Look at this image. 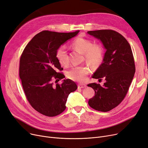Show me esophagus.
<instances>
[{
	"label": "esophagus",
	"instance_id": "34e87169",
	"mask_svg": "<svg viewBox=\"0 0 148 148\" xmlns=\"http://www.w3.org/2000/svg\"><path fill=\"white\" fill-rule=\"evenodd\" d=\"M87 87L86 84H79L78 87V88H86Z\"/></svg>",
	"mask_w": 148,
	"mask_h": 148
}]
</instances>
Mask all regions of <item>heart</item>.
Here are the masks:
<instances>
[{"label": "heart", "instance_id": "b5f03b06", "mask_svg": "<svg viewBox=\"0 0 148 148\" xmlns=\"http://www.w3.org/2000/svg\"><path fill=\"white\" fill-rule=\"evenodd\" d=\"M72 46L84 55L86 61L91 65L99 64L103 58V48L99 44H94L92 41L83 37H77L72 42ZM55 57L62 66L69 64V56L65 45H61L55 52ZM89 69L84 66L73 67L66 73L67 77L72 81L84 82L87 79Z\"/></svg>", "mask_w": 148, "mask_h": 148}]
</instances>
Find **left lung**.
I'll list each match as a JSON object with an SVG mask.
<instances>
[{"label":"left lung","instance_id":"8db88e82","mask_svg":"<svg viewBox=\"0 0 148 148\" xmlns=\"http://www.w3.org/2000/svg\"><path fill=\"white\" fill-rule=\"evenodd\" d=\"M87 33L99 39L107 49L102 63L92 76L106 82L102 87L95 82L88 84L95 92L88 103L97 111L107 112L120 104L127 94L136 72L134 59L130 45L119 32L103 29Z\"/></svg>","mask_w":148,"mask_h":148}]
</instances>
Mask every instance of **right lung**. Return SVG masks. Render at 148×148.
<instances>
[{
	"instance_id": "obj_1",
	"label": "right lung",
	"mask_w": 148,
	"mask_h": 148,
	"mask_svg": "<svg viewBox=\"0 0 148 148\" xmlns=\"http://www.w3.org/2000/svg\"><path fill=\"white\" fill-rule=\"evenodd\" d=\"M79 32L41 31L28 43L21 55L19 76L25 95L32 107L45 116L53 117L62 113L68 96L78 88L70 79L57 83L65 76L60 72L63 69L55 52ZM53 79L56 84L52 82Z\"/></svg>"
}]
</instances>
